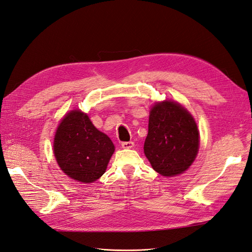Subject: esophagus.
<instances>
[{
  "label": "esophagus",
  "mask_w": 252,
  "mask_h": 252,
  "mask_svg": "<svg viewBox=\"0 0 252 252\" xmlns=\"http://www.w3.org/2000/svg\"><path fill=\"white\" fill-rule=\"evenodd\" d=\"M121 146L124 148H132L134 146V142L133 141H127V142H123L121 143Z\"/></svg>",
  "instance_id": "obj_1"
}]
</instances>
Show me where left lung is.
Returning <instances> with one entry per match:
<instances>
[{
  "label": "left lung",
  "mask_w": 252,
  "mask_h": 252,
  "mask_svg": "<svg viewBox=\"0 0 252 252\" xmlns=\"http://www.w3.org/2000/svg\"><path fill=\"white\" fill-rule=\"evenodd\" d=\"M199 148L194 118L179 102H156L150 112L144 154L161 175L174 176L187 170Z\"/></svg>",
  "instance_id": "obj_1"
}]
</instances>
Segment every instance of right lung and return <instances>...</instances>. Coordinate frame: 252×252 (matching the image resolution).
I'll return each mask as SVG.
<instances>
[{
	"label": "right lung",
	"mask_w": 252,
	"mask_h": 252,
	"mask_svg": "<svg viewBox=\"0 0 252 252\" xmlns=\"http://www.w3.org/2000/svg\"><path fill=\"white\" fill-rule=\"evenodd\" d=\"M114 151L111 139L81 110L64 116L54 138V155L61 170L83 184L95 182L105 173Z\"/></svg>",
	"instance_id": "obj_1"
}]
</instances>
